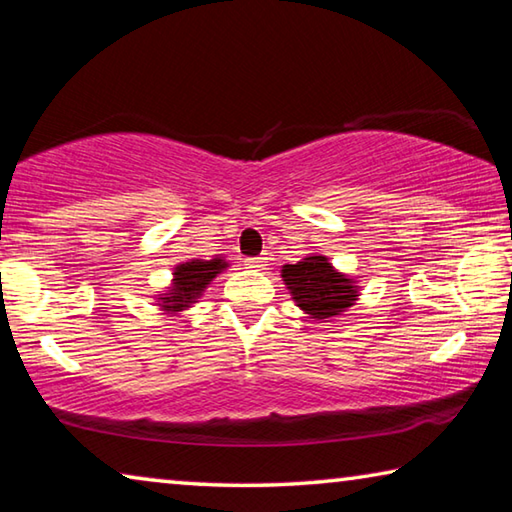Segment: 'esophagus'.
I'll use <instances>...</instances> for the list:
<instances>
[{
	"label": "esophagus",
	"mask_w": 512,
	"mask_h": 512,
	"mask_svg": "<svg viewBox=\"0 0 512 512\" xmlns=\"http://www.w3.org/2000/svg\"><path fill=\"white\" fill-rule=\"evenodd\" d=\"M265 261H267L265 256H251V258H247L245 265L251 267V270H261V267L265 265Z\"/></svg>",
	"instance_id": "esophagus-1"
}]
</instances>
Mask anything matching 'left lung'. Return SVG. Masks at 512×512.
<instances>
[{"label":"left lung","instance_id":"8db88e82","mask_svg":"<svg viewBox=\"0 0 512 512\" xmlns=\"http://www.w3.org/2000/svg\"><path fill=\"white\" fill-rule=\"evenodd\" d=\"M283 281L301 311L313 317H333L354 304L356 288L338 274L324 256H308L295 265H283Z\"/></svg>","mask_w":512,"mask_h":512}]
</instances>
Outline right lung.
I'll return each mask as SVG.
<instances>
[{
  "instance_id": "add662e5",
  "label": "right lung",
  "mask_w": 512,
  "mask_h": 512,
  "mask_svg": "<svg viewBox=\"0 0 512 512\" xmlns=\"http://www.w3.org/2000/svg\"><path fill=\"white\" fill-rule=\"evenodd\" d=\"M222 267V258H213V261H188L179 265L177 272H174L177 279H174L170 297H161L165 311H181V308H188V304H192V299H197L201 295V290L208 286V281H211Z\"/></svg>"
}]
</instances>
